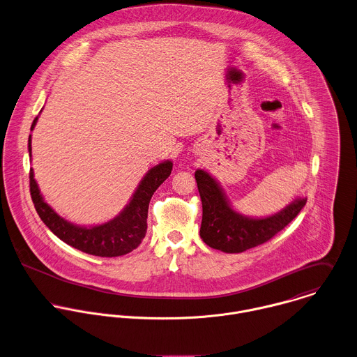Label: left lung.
<instances>
[{"label":"left lung","instance_id":"left-lung-1","mask_svg":"<svg viewBox=\"0 0 357 357\" xmlns=\"http://www.w3.org/2000/svg\"><path fill=\"white\" fill-rule=\"evenodd\" d=\"M195 178L203 204L200 236L206 245L224 253H242L268 242L301 213L307 202V197H299L274 215L250 218L231 207L210 174L197 169Z\"/></svg>","mask_w":357,"mask_h":357}]
</instances>
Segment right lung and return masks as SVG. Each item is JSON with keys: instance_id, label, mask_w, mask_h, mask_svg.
Masks as SVG:
<instances>
[{"instance_id": "add662e5", "label": "right lung", "mask_w": 357, "mask_h": 357, "mask_svg": "<svg viewBox=\"0 0 357 357\" xmlns=\"http://www.w3.org/2000/svg\"><path fill=\"white\" fill-rule=\"evenodd\" d=\"M34 118L30 130L36 126ZM29 155L31 157V135L29 136ZM169 160L153 167L139 183L129 204L114 220L96 227H77L61 218L43 199L30 169V196L34 208L48 229L66 245L93 256L118 257L135 250L146 236L149 203L158 186L171 175Z\"/></svg>"}]
</instances>
